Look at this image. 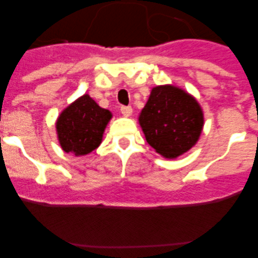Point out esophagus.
Segmentation results:
<instances>
[{"instance_id": "obj_1", "label": "esophagus", "mask_w": 258, "mask_h": 258, "mask_svg": "<svg viewBox=\"0 0 258 258\" xmlns=\"http://www.w3.org/2000/svg\"><path fill=\"white\" fill-rule=\"evenodd\" d=\"M121 113L124 117H130L132 114V107L131 106H123V107H121Z\"/></svg>"}]
</instances>
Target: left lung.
I'll use <instances>...</instances> for the list:
<instances>
[{
  "label": "left lung",
  "instance_id": "left-lung-1",
  "mask_svg": "<svg viewBox=\"0 0 258 258\" xmlns=\"http://www.w3.org/2000/svg\"><path fill=\"white\" fill-rule=\"evenodd\" d=\"M146 141L165 158L191 150L202 134L205 117L199 101L173 85L156 86L140 112Z\"/></svg>",
  "mask_w": 258,
  "mask_h": 258
}]
</instances>
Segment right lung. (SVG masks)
Here are the masks:
<instances>
[{"label": "right lung", "mask_w": 258, "mask_h": 258, "mask_svg": "<svg viewBox=\"0 0 258 258\" xmlns=\"http://www.w3.org/2000/svg\"><path fill=\"white\" fill-rule=\"evenodd\" d=\"M111 118V111L100 107L90 95L81 96L57 117L56 132L59 146L66 153L88 155L101 145Z\"/></svg>", "instance_id": "right-lung-1"}]
</instances>
